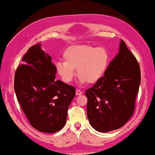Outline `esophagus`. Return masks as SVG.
<instances>
[{"instance_id": "esophagus-1", "label": "esophagus", "mask_w": 155, "mask_h": 155, "mask_svg": "<svg viewBox=\"0 0 155 155\" xmlns=\"http://www.w3.org/2000/svg\"><path fill=\"white\" fill-rule=\"evenodd\" d=\"M75 94H76V95H77V96H80V95L82 94V91H81L80 89H77V90H76V91H75Z\"/></svg>"}]
</instances>
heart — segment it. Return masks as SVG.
Segmentation results:
<instances>
[{
	"label": "heart",
	"mask_w": 155,
	"mask_h": 155,
	"mask_svg": "<svg viewBox=\"0 0 155 155\" xmlns=\"http://www.w3.org/2000/svg\"><path fill=\"white\" fill-rule=\"evenodd\" d=\"M64 61H58L55 68L61 80L70 83L75 75V69L81 83L94 84L101 79L109 63V54L103 47L89 45L70 46L63 53Z\"/></svg>",
	"instance_id": "heart-1"
}]
</instances>
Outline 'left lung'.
Instances as JSON below:
<instances>
[{
	"instance_id": "8db88e82",
	"label": "left lung",
	"mask_w": 155,
	"mask_h": 155,
	"mask_svg": "<svg viewBox=\"0 0 155 155\" xmlns=\"http://www.w3.org/2000/svg\"><path fill=\"white\" fill-rule=\"evenodd\" d=\"M140 83L139 64L121 39L119 53L104 75L86 90L87 112L92 127L101 132L123 127L134 114Z\"/></svg>"
}]
</instances>
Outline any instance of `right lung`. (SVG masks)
I'll use <instances>...</instances> for the list:
<instances>
[{"mask_svg": "<svg viewBox=\"0 0 155 155\" xmlns=\"http://www.w3.org/2000/svg\"><path fill=\"white\" fill-rule=\"evenodd\" d=\"M23 62L14 75V91L21 109L35 129L58 132L65 125L75 87L56 80L51 57L39 44L28 49Z\"/></svg>", "mask_w": 155, "mask_h": 155, "instance_id": "add662e5", "label": "right lung"}]
</instances>
